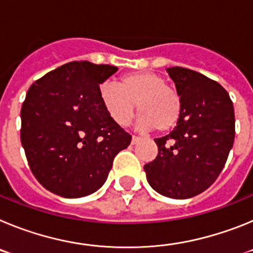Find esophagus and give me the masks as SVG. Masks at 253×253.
Returning a JSON list of instances; mask_svg holds the SVG:
<instances>
[{
    "label": "esophagus",
    "mask_w": 253,
    "mask_h": 253,
    "mask_svg": "<svg viewBox=\"0 0 253 253\" xmlns=\"http://www.w3.org/2000/svg\"><path fill=\"white\" fill-rule=\"evenodd\" d=\"M139 140H140L139 137H134L133 135V138H131V144H137V143H139Z\"/></svg>",
    "instance_id": "34e87169"
}]
</instances>
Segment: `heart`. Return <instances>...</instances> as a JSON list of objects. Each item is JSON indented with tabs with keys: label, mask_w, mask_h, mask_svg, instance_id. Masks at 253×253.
Masks as SVG:
<instances>
[{
	"label": "heart",
	"mask_w": 253,
	"mask_h": 253,
	"mask_svg": "<svg viewBox=\"0 0 253 253\" xmlns=\"http://www.w3.org/2000/svg\"><path fill=\"white\" fill-rule=\"evenodd\" d=\"M100 100L107 115L120 126H128L135 113L140 116L142 130L169 131L177 125L182 113V102L177 91L167 86L162 76L139 72L123 76L118 86L106 84L100 90Z\"/></svg>",
	"instance_id": "heart-1"
}]
</instances>
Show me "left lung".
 <instances>
[{
  "label": "left lung",
  "mask_w": 253,
  "mask_h": 253,
  "mask_svg": "<svg viewBox=\"0 0 253 253\" xmlns=\"http://www.w3.org/2000/svg\"><path fill=\"white\" fill-rule=\"evenodd\" d=\"M182 102L175 129L156 138V160L144 165L147 181L158 194L189 199L205 191L222 172L234 142L233 102L218 82L202 73L167 68Z\"/></svg>",
  "instance_id": "8db88e82"
}]
</instances>
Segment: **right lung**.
<instances>
[{
  "label": "right lung",
  "mask_w": 253,
  "mask_h": 253,
  "mask_svg": "<svg viewBox=\"0 0 253 253\" xmlns=\"http://www.w3.org/2000/svg\"><path fill=\"white\" fill-rule=\"evenodd\" d=\"M118 71L71 62L31 84L21 107V144L31 172L55 195L82 198L106 181L131 135L110 119L100 84Z\"/></svg>",
  "instance_id": "right-lung-1"
}]
</instances>
